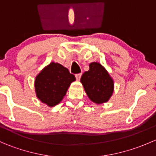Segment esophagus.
Listing matches in <instances>:
<instances>
[{
  "label": "esophagus",
  "mask_w": 156,
  "mask_h": 156,
  "mask_svg": "<svg viewBox=\"0 0 156 156\" xmlns=\"http://www.w3.org/2000/svg\"><path fill=\"white\" fill-rule=\"evenodd\" d=\"M81 74H76V75H75V78H76V79L78 80V81H79V80L81 79Z\"/></svg>",
  "instance_id": "34e87169"
}]
</instances>
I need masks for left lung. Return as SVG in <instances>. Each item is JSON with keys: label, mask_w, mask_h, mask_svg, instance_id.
<instances>
[{"label": "left lung", "mask_w": 156, "mask_h": 156, "mask_svg": "<svg viewBox=\"0 0 156 156\" xmlns=\"http://www.w3.org/2000/svg\"><path fill=\"white\" fill-rule=\"evenodd\" d=\"M84 72L81 82L90 100L97 104L108 102L114 91V81L106 69L97 62H91Z\"/></svg>", "instance_id": "8db88e82"}]
</instances>
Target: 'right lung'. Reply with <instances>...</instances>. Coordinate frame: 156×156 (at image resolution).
I'll return each instance as SVG.
<instances>
[{
  "label": "right lung",
  "instance_id": "1",
  "mask_svg": "<svg viewBox=\"0 0 156 156\" xmlns=\"http://www.w3.org/2000/svg\"><path fill=\"white\" fill-rule=\"evenodd\" d=\"M75 81V75L68 69L57 62H50L36 76V97L41 102L53 107L62 101L70 84Z\"/></svg>",
  "mask_w": 156,
  "mask_h": 156
}]
</instances>
